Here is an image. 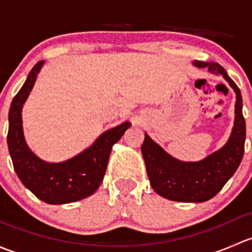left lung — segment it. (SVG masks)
<instances>
[{"mask_svg":"<svg viewBox=\"0 0 252 252\" xmlns=\"http://www.w3.org/2000/svg\"><path fill=\"white\" fill-rule=\"evenodd\" d=\"M195 65L200 68L207 67L210 72L223 75L234 89L236 94L234 128L229 140L222 149L200 162L178 161L145 134L141 152L150 183L157 194L173 201L202 202L212 199L235 173L245 150L246 128L241 110L243 100L240 90L228 77L224 68L217 63L197 61Z\"/></svg>","mask_w":252,"mask_h":252,"instance_id":"obj_1","label":"left lung"}]
</instances>
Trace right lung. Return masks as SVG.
I'll return each instance as SVG.
<instances>
[{
	"mask_svg": "<svg viewBox=\"0 0 252 252\" xmlns=\"http://www.w3.org/2000/svg\"><path fill=\"white\" fill-rule=\"evenodd\" d=\"M44 61L32 67L24 85L14 96L8 113L9 155L20 182L42 201L52 205L74 202L90 196L100 187L112 146L130 126L129 122L103 133L95 144L77 157L62 163H47L35 156L27 146L23 135L22 107L34 86Z\"/></svg>",
	"mask_w": 252,
	"mask_h": 252,
	"instance_id": "right-lung-1",
	"label": "right lung"
}]
</instances>
